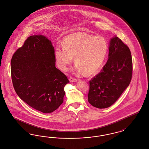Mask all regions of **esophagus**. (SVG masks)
<instances>
[{"instance_id": "obj_1", "label": "esophagus", "mask_w": 149, "mask_h": 149, "mask_svg": "<svg viewBox=\"0 0 149 149\" xmlns=\"http://www.w3.org/2000/svg\"><path fill=\"white\" fill-rule=\"evenodd\" d=\"M69 81H70V82H76V81H77V79H75V78H73V77H70L69 78Z\"/></svg>"}]
</instances>
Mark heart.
I'll use <instances>...</instances> for the list:
<instances>
[{
  "instance_id": "heart-1",
  "label": "heart",
  "mask_w": 149,
  "mask_h": 149,
  "mask_svg": "<svg viewBox=\"0 0 149 149\" xmlns=\"http://www.w3.org/2000/svg\"><path fill=\"white\" fill-rule=\"evenodd\" d=\"M54 51V57L58 67L66 71L73 57L75 70L91 75L102 65L108 52V44L101 36L78 32L66 37Z\"/></svg>"
}]
</instances>
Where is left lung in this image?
Segmentation results:
<instances>
[{
	"label": "left lung",
	"mask_w": 149,
	"mask_h": 149,
	"mask_svg": "<svg viewBox=\"0 0 149 149\" xmlns=\"http://www.w3.org/2000/svg\"><path fill=\"white\" fill-rule=\"evenodd\" d=\"M130 51L118 37L109 42L108 59L101 72L89 81L88 101L96 108H108L128 86L132 77Z\"/></svg>",
	"instance_id": "1"
}]
</instances>
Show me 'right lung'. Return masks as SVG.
I'll return each instance as SVG.
<instances>
[{"label":"right lung","mask_w":149,"mask_h":149,"mask_svg":"<svg viewBox=\"0 0 149 149\" xmlns=\"http://www.w3.org/2000/svg\"><path fill=\"white\" fill-rule=\"evenodd\" d=\"M11 79L15 91L30 107L52 113L63 102L64 90L69 83L56 67L54 48L43 35L29 37L11 61Z\"/></svg>","instance_id":"right-lung-1"}]
</instances>
